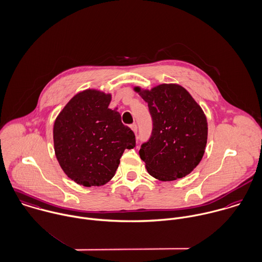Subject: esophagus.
Returning <instances> with one entry per match:
<instances>
[{"instance_id": "esophagus-1", "label": "esophagus", "mask_w": 262, "mask_h": 262, "mask_svg": "<svg viewBox=\"0 0 262 262\" xmlns=\"http://www.w3.org/2000/svg\"><path fill=\"white\" fill-rule=\"evenodd\" d=\"M130 128H131V130L136 134L137 133V125L136 124H132L131 126H130Z\"/></svg>"}]
</instances>
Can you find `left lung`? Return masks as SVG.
Returning <instances> with one entry per match:
<instances>
[{"instance_id":"obj_1","label":"left lung","mask_w":262,"mask_h":262,"mask_svg":"<svg viewBox=\"0 0 262 262\" xmlns=\"http://www.w3.org/2000/svg\"><path fill=\"white\" fill-rule=\"evenodd\" d=\"M133 89L147 102L154 122L151 137L139 150L148 174L164 182L190 174L207 142L208 125L201 106L177 83Z\"/></svg>"}]
</instances>
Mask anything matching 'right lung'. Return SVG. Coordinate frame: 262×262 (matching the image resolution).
Here are the masks:
<instances>
[{"label":"right lung","instance_id":"right-lung-1","mask_svg":"<svg viewBox=\"0 0 262 262\" xmlns=\"http://www.w3.org/2000/svg\"><path fill=\"white\" fill-rule=\"evenodd\" d=\"M112 94L98 89L76 93L57 116L54 149L64 173L84 187L101 186L115 176L126 148L135 147V135L108 108Z\"/></svg>","mask_w":262,"mask_h":262}]
</instances>
